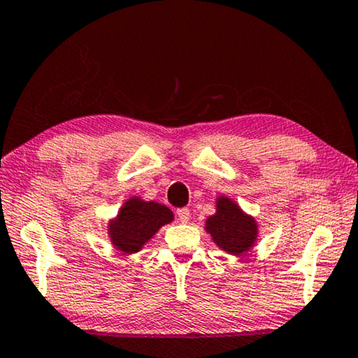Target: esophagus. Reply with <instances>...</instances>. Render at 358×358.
Instances as JSON below:
<instances>
[{
	"label": "esophagus",
	"instance_id": "1",
	"mask_svg": "<svg viewBox=\"0 0 358 358\" xmlns=\"http://www.w3.org/2000/svg\"><path fill=\"white\" fill-rule=\"evenodd\" d=\"M176 214H178L179 222H182V224L189 222V219H190V210H189V208H179V210L176 211Z\"/></svg>",
	"mask_w": 358,
	"mask_h": 358
}]
</instances>
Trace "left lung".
<instances>
[{
    "instance_id": "1",
    "label": "left lung",
    "mask_w": 358,
    "mask_h": 358,
    "mask_svg": "<svg viewBox=\"0 0 358 358\" xmlns=\"http://www.w3.org/2000/svg\"><path fill=\"white\" fill-rule=\"evenodd\" d=\"M206 230L213 240L230 255H243L256 240L255 219L241 213L227 198H219L217 213L206 221Z\"/></svg>"
}]
</instances>
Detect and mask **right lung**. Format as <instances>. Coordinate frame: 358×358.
Masks as SVG:
<instances>
[{
    "label": "right lung",
    "instance_id": "right-lung-1",
    "mask_svg": "<svg viewBox=\"0 0 358 358\" xmlns=\"http://www.w3.org/2000/svg\"><path fill=\"white\" fill-rule=\"evenodd\" d=\"M171 221L173 213L166 206L133 198L123 206L117 221L110 224V236L122 251L136 252L162 225Z\"/></svg>",
    "mask_w": 358,
    "mask_h": 358
}]
</instances>
